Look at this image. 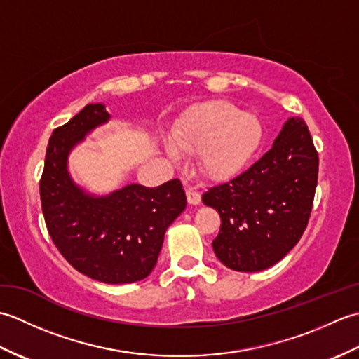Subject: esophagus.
<instances>
[{
  "label": "esophagus",
  "mask_w": 359,
  "mask_h": 359,
  "mask_svg": "<svg viewBox=\"0 0 359 359\" xmlns=\"http://www.w3.org/2000/svg\"><path fill=\"white\" fill-rule=\"evenodd\" d=\"M187 199L189 205H199L201 203V193L196 191L194 188L187 189Z\"/></svg>",
  "instance_id": "obj_1"
}]
</instances>
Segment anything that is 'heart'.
Segmentation results:
<instances>
[{"label": "heart", "instance_id": "obj_1", "mask_svg": "<svg viewBox=\"0 0 359 359\" xmlns=\"http://www.w3.org/2000/svg\"><path fill=\"white\" fill-rule=\"evenodd\" d=\"M171 137L175 147L201 152L199 165L208 179L230 180L253 162L265 139V126L255 114H243L226 102L211 103L177 120ZM175 156L174 148H168Z\"/></svg>", "mask_w": 359, "mask_h": 359}]
</instances>
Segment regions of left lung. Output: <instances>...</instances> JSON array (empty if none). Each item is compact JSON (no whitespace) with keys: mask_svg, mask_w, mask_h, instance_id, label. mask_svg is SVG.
Wrapping results in <instances>:
<instances>
[{"mask_svg":"<svg viewBox=\"0 0 359 359\" xmlns=\"http://www.w3.org/2000/svg\"><path fill=\"white\" fill-rule=\"evenodd\" d=\"M318 152L306 121L288 118L269 152L202 196L220 216L212 241L217 259L234 271L255 273L279 262L309 224L318 184Z\"/></svg>","mask_w":359,"mask_h":359,"instance_id":"1","label":"left lung"}]
</instances>
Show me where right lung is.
<instances>
[{
	"instance_id": "right-lung-1",
	"label": "right lung",
	"mask_w": 359,
	"mask_h": 359,
	"mask_svg": "<svg viewBox=\"0 0 359 359\" xmlns=\"http://www.w3.org/2000/svg\"><path fill=\"white\" fill-rule=\"evenodd\" d=\"M109 118L103 103H90L53 131L40 196L46 226L66 261L90 279L118 285L149 276L187 196L177 179L157 188L131 184L103 196L75 184L67 168L72 149Z\"/></svg>"
}]
</instances>
